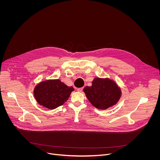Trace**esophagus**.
<instances>
[{
	"label": "esophagus",
	"mask_w": 160,
	"mask_h": 160,
	"mask_svg": "<svg viewBox=\"0 0 160 160\" xmlns=\"http://www.w3.org/2000/svg\"><path fill=\"white\" fill-rule=\"evenodd\" d=\"M77 91L79 92H81L83 91V88H78V89H77Z\"/></svg>",
	"instance_id": "obj_1"
}]
</instances>
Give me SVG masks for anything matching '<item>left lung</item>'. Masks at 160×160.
I'll return each mask as SVG.
<instances>
[{
  "label": "left lung",
  "instance_id": "1",
  "mask_svg": "<svg viewBox=\"0 0 160 160\" xmlns=\"http://www.w3.org/2000/svg\"><path fill=\"white\" fill-rule=\"evenodd\" d=\"M84 92L92 105L100 110L116 105L121 96V89L113 80L108 78H95L91 86H86Z\"/></svg>",
  "mask_w": 160,
  "mask_h": 160
}]
</instances>
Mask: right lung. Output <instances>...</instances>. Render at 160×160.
<instances>
[{"instance_id":"right-lung-1","label":"right lung","mask_w":160,"mask_h":160,"mask_svg":"<svg viewBox=\"0 0 160 160\" xmlns=\"http://www.w3.org/2000/svg\"><path fill=\"white\" fill-rule=\"evenodd\" d=\"M73 91L72 86L69 87L60 79H48L36 86L34 95L40 105L53 110L67 102Z\"/></svg>"}]
</instances>
